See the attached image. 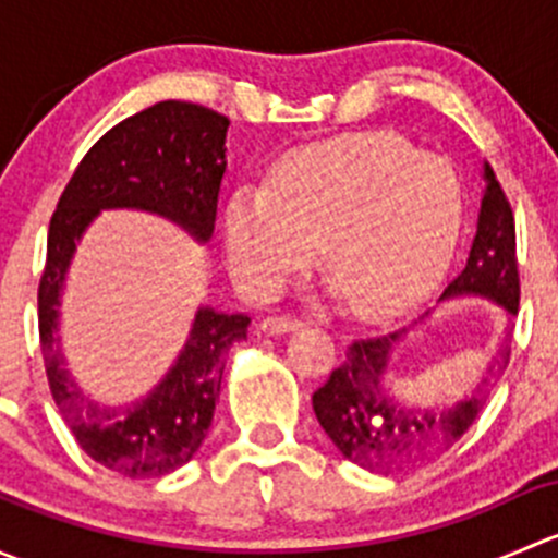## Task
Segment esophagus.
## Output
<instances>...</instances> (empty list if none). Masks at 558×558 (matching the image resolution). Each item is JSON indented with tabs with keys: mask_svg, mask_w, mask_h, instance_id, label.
<instances>
[{
	"mask_svg": "<svg viewBox=\"0 0 558 558\" xmlns=\"http://www.w3.org/2000/svg\"><path fill=\"white\" fill-rule=\"evenodd\" d=\"M302 326V318H296V315H267V318L262 320V329L267 331V335H283V331H294Z\"/></svg>",
	"mask_w": 558,
	"mask_h": 558,
	"instance_id": "1",
	"label": "esophagus"
}]
</instances>
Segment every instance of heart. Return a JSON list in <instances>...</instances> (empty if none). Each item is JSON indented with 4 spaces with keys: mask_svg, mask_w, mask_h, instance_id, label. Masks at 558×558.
<instances>
[{
    "mask_svg": "<svg viewBox=\"0 0 558 558\" xmlns=\"http://www.w3.org/2000/svg\"><path fill=\"white\" fill-rule=\"evenodd\" d=\"M464 221L451 161L393 134L331 140L283 156L267 189H240L223 213L238 283L269 300L313 258L364 315H388L432 291Z\"/></svg>",
    "mask_w": 558,
    "mask_h": 558,
    "instance_id": "1",
    "label": "heart"
}]
</instances>
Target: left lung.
<instances>
[{"label": "left lung", "mask_w": 558, "mask_h": 558, "mask_svg": "<svg viewBox=\"0 0 558 558\" xmlns=\"http://www.w3.org/2000/svg\"><path fill=\"white\" fill-rule=\"evenodd\" d=\"M486 180L488 185L481 202L470 258L464 269L448 283L442 300L459 294L492 296L510 315H515L521 300V278L519 256H515L513 207L488 165ZM399 335L402 331L356 337L348 345L342 362L331 369L329 380L313 393L315 418L331 437L337 451L364 470L386 472V475L426 464L448 451L456 440H461L486 402V386L502 375L510 359V345H502L499 359H494V367L488 369L492 375L486 378V386L448 410L421 413V410H408L391 402L380 391L388 353Z\"/></svg>", "instance_id": "left-lung-1"}]
</instances>
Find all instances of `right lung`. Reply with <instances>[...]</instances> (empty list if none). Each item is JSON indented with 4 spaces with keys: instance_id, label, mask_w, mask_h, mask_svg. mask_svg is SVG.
Instances as JSON below:
<instances>
[{
    "instance_id": "obj_1",
    "label": "right lung",
    "mask_w": 558,
    "mask_h": 558,
    "mask_svg": "<svg viewBox=\"0 0 558 558\" xmlns=\"http://www.w3.org/2000/svg\"><path fill=\"white\" fill-rule=\"evenodd\" d=\"M227 129L229 118L205 105L156 102L92 145L50 218L37 289L39 351L50 393L77 446L126 477H161L196 453L216 413L223 356L234 340H243L251 318L202 307L170 375L148 399L116 415L83 399L61 367L56 351L61 283L75 240L105 207H143L172 218L194 238H210L227 172Z\"/></svg>"
}]
</instances>
